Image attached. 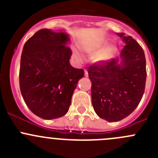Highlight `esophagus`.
<instances>
[{
  "instance_id": "obj_1",
  "label": "esophagus",
  "mask_w": 158,
  "mask_h": 158,
  "mask_svg": "<svg viewBox=\"0 0 158 158\" xmlns=\"http://www.w3.org/2000/svg\"><path fill=\"white\" fill-rule=\"evenodd\" d=\"M84 73H85V76H88V72H87V70L86 69H85L84 70Z\"/></svg>"
}]
</instances>
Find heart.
<instances>
[{"instance_id": "b5f03b06", "label": "heart", "mask_w": 158, "mask_h": 158, "mask_svg": "<svg viewBox=\"0 0 158 158\" xmlns=\"http://www.w3.org/2000/svg\"><path fill=\"white\" fill-rule=\"evenodd\" d=\"M106 44H107V40L106 39L97 38V39L91 40L86 41V42L82 44L80 46V48L86 54L91 55V54L95 53L92 56L93 62L97 64H102V63L107 62L111 58L112 53L114 51V47H113V46H109V47L101 50V49ZM95 52L96 54L95 53ZM73 56L78 61H81V60H82L81 56L79 55L77 51H73Z\"/></svg>"}]
</instances>
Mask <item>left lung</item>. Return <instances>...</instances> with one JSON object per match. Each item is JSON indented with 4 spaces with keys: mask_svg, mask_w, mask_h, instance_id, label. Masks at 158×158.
Masks as SVG:
<instances>
[{
    "mask_svg": "<svg viewBox=\"0 0 158 158\" xmlns=\"http://www.w3.org/2000/svg\"><path fill=\"white\" fill-rule=\"evenodd\" d=\"M125 46L122 60L112 59L88 69L92 82V102L95 113L108 122H118L128 116L144 95L147 77L146 60L142 47L131 36L117 33Z\"/></svg>",
    "mask_w": 158,
    "mask_h": 158,
    "instance_id": "8db88e82",
    "label": "left lung"
}]
</instances>
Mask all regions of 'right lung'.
<instances>
[{"label": "right lung", "instance_id": "1", "mask_svg": "<svg viewBox=\"0 0 158 158\" xmlns=\"http://www.w3.org/2000/svg\"><path fill=\"white\" fill-rule=\"evenodd\" d=\"M66 33L36 32L25 43L20 59V89L30 111L44 119H55L69 111L82 69L69 63L72 50Z\"/></svg>", "mask_w": 158, "mask_h": 158}]
</instances>
